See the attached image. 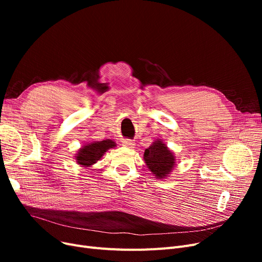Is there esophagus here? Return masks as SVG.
<instances>
[{"instance_id":"esophagus-1","label":"esophagus","mask_w":262,"mask_h":262,"mask_svg":"<svg viewBox=\"0 0 262 262\" xmlns=\"http://www.w3.org/2000/svg\"><path fill=\"white\" fill-rule=\"evenodd\" d=\"M122 145L132 148V147H134V142L132 140H130V139H123L122 140Z\"/></svg>"}]
</instances>
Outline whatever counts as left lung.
I'll use <instances>...</instances> for the list:
<instances>
[{"mask_svg": "<svg viewBox=\"0 0 262 262\" xmlns=\"http://www.w3.org/2000/svg\"><path fill=\"white\" fill-rule=\"evenodd\" d=\"M144 160L147 167L157 178L167 176L175 166V158L172 153L162 141L154 142L145 149Z\"/></svg>", "mask_w": 262, "mask_h": 262, "instance_id": "obj_1", "label": "left lung"}]
</instances>
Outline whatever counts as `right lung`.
Masks as SVG:
<instances>
[{
	"instance_id": "obj_1",
	"label": "right lung",
	"mask_w": 262,
	"mask_h": 262,
	"mask_svg": "<svg viewBox=\"0 0 262 262\" xmlns=\"http://www.w3.org/2000/svg\"><path fill=\"white\" fill-rule=\"evenodd\" d=\"M114 146H116V144L112 140L98 141L87 144L78 152L76 156L77 163L83 166H91L94 163H96L108 148Z\"/></svg>"
}]
</instances>
